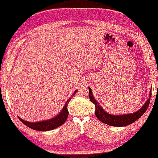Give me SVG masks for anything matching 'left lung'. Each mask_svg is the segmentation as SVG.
Here are the masks:
<instances>
[{
	"mask_svg": "<svg viewBox=\"0 0 158 158\" xmlns=\"http://www.w3.org/2000/svg\"><path fill=\"white\" fill-rule=\"evenodd\" d=\"M89 89V97L90 101L92 102L95 107V115L100 121L106 124V125L113 126V127H125L135 122L138 120L143 114L145 113L147 110L148 106L150 102V97L152 95V89L150 91L149 98H148L147 101L143 105V106L138 110L136 112L132 113L123 114L121 115H115V114H111L108 113L100 106L98 101L94 98L92 89L88 87Z\"/></svg>",
	"mask_w": 158,
	"mask_h": 158,
	"instance_id": "obj_1",
	"label": "left lung"
}]
</instances>
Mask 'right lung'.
Returning <instances> with one entry per match:
<instances>
[{
    "label": "right lung",
    "instance_id": "1",
    "mask_svg": "<svg viewBox=\"0 0 158 158\" xmlns=\"http://www.w3.org/2000/svg\"><path fill=\"white\" fill-rule=\"evenodd\" d=\"M77 89L75 90V92L71 95V96L68 99L67 101L65 103L64 106L60 112L56 115L55 117L47 119V120L41 121H37V122H29L23 120L22 118L19 117L20 120L27 127H30L33 130L39 131H51L53 129L60 127V125H63L65 121L67 119L69 115V111H68V103L71 100V99L73 98L75 94L77 92Z\"/></svg>",
    "mask_w": 158,
    "mask_h": 158
}]
</instances>
